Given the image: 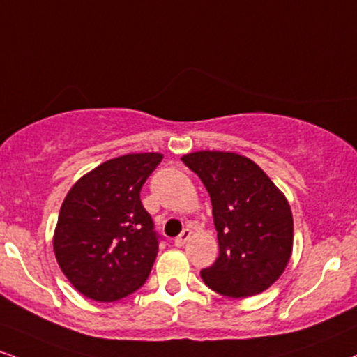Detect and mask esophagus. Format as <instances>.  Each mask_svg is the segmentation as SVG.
Returning a JSON list of instances; mask_svg holds the SVG:
<instances>
[{"label":"esophagus","mask_w":357,"mask_h":357,"mask_svg":"<svg viewBox=\"0 0 357 357\" xmlns=\"http://www.w3.org/2000/svg\"><path fill=\"white\" fill-rule=\"evenodd\" d=\"M190 238H191V231H190V229H184L183 233L179 234L178 238L174 239V244H176V246L181 248V246H184V244H186L188 241H190Z\"/></svg>","instance_id":"1"}]
</instances>
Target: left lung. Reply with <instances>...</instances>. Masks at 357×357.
<instances>
[{
  "label": "left lung",
  "mask_w": 357,
  "mask_h": 357,
  "mask_svg": "<svg viewBox=\"0 0 357 357\" xmlns=\"http://www.w3.org/2000/svg\"><path fill=\"white\" fill-rule=\"evenodd\" d=\"M199 176L213 204L220 256L201 271L227 298L263 293L284 273L293 252V213L286 196L246 156L196 151L181 158Z\"/></svg>",
  "instance_id": "obj_1"
}]
</instances>
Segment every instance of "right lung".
Segmentation results:
<instances>
[{
    "label": "right lung",
    "mask_w": 357,
    "mask_h": 357,
    "mask_svg": "<svg viewBox=\"0 0 357 357\" xmlns=\"http://www.w3.org/2000/svg\"><path fill=\"white\" fill-rule=\"evenodd\" d=\"M161 160L160 153L114 158L78 179L64 197L54 255L86 298L118 301L139 289L151 273L160 236L139 192Z\"/></svg>",
    "instance_id": "obj_1"
}]
</instances>
